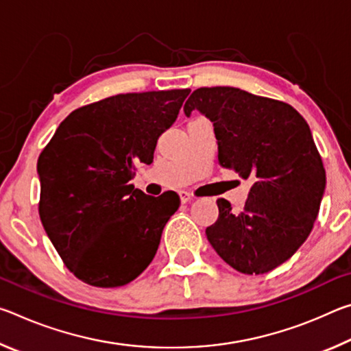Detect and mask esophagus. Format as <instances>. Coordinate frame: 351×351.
<instances>
[{
  "instance_id": "34e87169",
  "label": "esophagus",
  "mask_w": 351,
  "mask_h": 351,
  "mask_svg": "<svg viewBox=\"0 0 351 351\" xmlns=\"http://www.w3.org/2000/svg\"><path fill=\"white\" fill-rule=\"evenodd\" d=\"M178 195H180L181 203H189V201H192V195H190L189 192H180Z\"/></svg>"
}]
</instances>
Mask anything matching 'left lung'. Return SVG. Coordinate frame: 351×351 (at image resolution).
Here are the masks:
<instances>
[{"label": "left lung", "mask_w": 351, "mask_h": 351, "mask_svg": "<svg viewBox=\"0 0 351 351\" xmlns=\"http://www.w3.org/2000/svg\"><path fill=\"white\" fill-rule=\"evenodd\" d=\"M213 123L218 164L251 180L245 207L217 199L207 240L243 274H265L294 255L310 235L325 192V169L308 123L293 106L240 88L193 91L184 105Z\"/></svg>", "instance_id": "1"}]
</instances>
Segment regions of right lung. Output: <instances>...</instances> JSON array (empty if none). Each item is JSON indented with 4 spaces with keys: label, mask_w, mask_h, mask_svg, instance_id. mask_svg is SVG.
Segmentation results:
<instances>
[{
    "label": "right lung",
    "mask_w": 351,
    "mask_h": 351,
    "mask_svg": "<svg viewBox=\"0 0 351 351\" xmlns=\"http://www.w3.org/2000/svg\"><path fill=\"white\" fill-rule=\"evenodd\" d=\"M190 90L117 94L82 106L41 152L40 219L66 268L99 288L127 285L156 255L176 193L134 189V164L153 162L156 142Z\"/></svg>",
    "instance_id": "1"
}]
</instances>
